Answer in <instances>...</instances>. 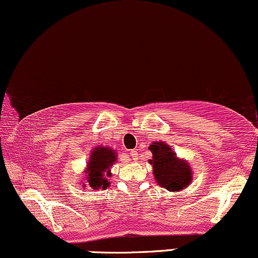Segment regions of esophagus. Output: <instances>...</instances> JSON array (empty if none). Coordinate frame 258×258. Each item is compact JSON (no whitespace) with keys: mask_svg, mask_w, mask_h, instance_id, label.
Instances as JSON below:
<instances>
[{"mask_svg":"<svg viewBox=\"0 0 258 258\" xmlns=\"http://www.w3.org/2000/svg\"><path fill=\"white\" fill-rule=\"evenodd\" d=\"M130 155H132V156H133V157H137V156H138L137 151H132V152H130Z\"/></svg>","mask_w":258,"mask_h":258,"instance_id":"obj_1","label":"esophagus"}]
</instances>
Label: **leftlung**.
<instances>
[{"label": "left lung", "instance_id": "1", "mask_svg": "<svg viewBox=\"0 0 258 258\" xmlns=\"http://www.w3.org/2000/svg\"><path fill=\"white\" fill-rule=\"evenodd\" d=\"M149 150L152 154L149 163L152 166V174L157 184L170 192H179L192 183V167L187 160L179 159L168 144L154 141Z\"/></svg>", "mask_w": 258, "mask_h": 258}]
</instances>
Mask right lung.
I'll use <instances>...</instances> for the list:
<instances>
[{"mask_svg":"<svg viewBox=\"0 0 258 258\" xmlns=\"http://www.w3.org/2000/svg\"><path fill=\"white\" fill-rule=\"evenodd\" d=\"M117 162V152L109 146H96L91 151L90 160L87 161L86 168L84 170L86 183H82V187H91L92 189H106L109 185V178L112 177L110 167L113 163Z\"/></svg>","mask_w":258,"mask_h":258,"instance_id":"1","label":"right lung"}]
</instances>
